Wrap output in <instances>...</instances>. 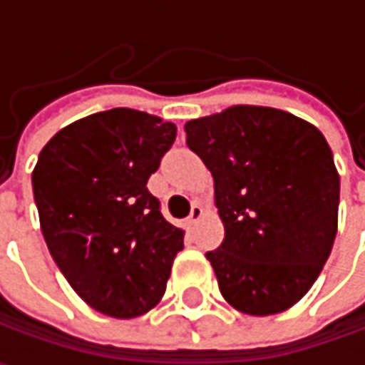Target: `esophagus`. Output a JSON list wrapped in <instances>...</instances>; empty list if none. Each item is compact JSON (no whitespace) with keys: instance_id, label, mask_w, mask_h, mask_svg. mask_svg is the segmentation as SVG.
I'll list each match as a JSON object with an SVG mask.
<instances>
[{"instance_id":"obj_1","label":"esophagus","mask_w":365,"mask_h":365,"mask_svg":"<svg viewBox=\"0 0 365 365\" xmlns=\"http://www.w3.org/2000/svg\"><path fill=\"white\" fill-rule=\"evenodd\" d=\"M201 217H203V207L201 205H192L189 215V225H197L201 221Z\"/></svg>"}]
</instances>
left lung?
Listing matches in <instances>:
<instances>
[{"mask_svg":"<svg viewBox=\"0 0 365 365\" xmlns=\"http://www.w3.org/2000/svg\"><path fill=\"white\" fill-rule=\"evenodd\" d=\"M213 176L225 237L207 252L223 299L276 315L313 287L337 233L339 173L313 123L274 107L233 106L185 123Z\"/></svg>","mask_w":365,"mask_h":365,"instance_id":"obj_1","label":"left lung"}]
</instances>
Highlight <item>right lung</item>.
Listing matches in <instances>:
<instances>
[{
	"label": "right lung",
	"mask_w": 365,
	"mask_h": 365,
	"mask_svg": "<svg viewBox=\"0 0 365 365\" xmlns=\"http://www.w3.org/2000/svg\"><path fill=\"white\" fill-rule=\"evenodd\" d=\"M176 125L115 107L73 121L42 148L32 189L50 256L91 309L133 319L166 290L185 232L162 217L146 182Z\"/></svg>",
	"instance_id": "add662e5"
}]
</instances>
